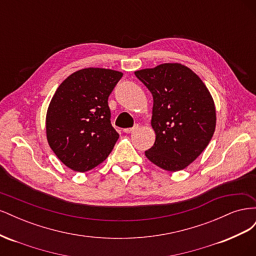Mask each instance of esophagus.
I'll return each instance as SVG.
<instances>
[{"label": "esophagus", "mask_w": 256, "mask_h": 256, "mask_svg": "<svg viewBox=\"0 0 256 256\" xmlns=\"http://www.w3.org/2000/svg\"><path fill=\"white\" fill-rule=\"evenodd\" d=\"M138 128V125H134V127H131V128H125V129H124V132L130 134V132H132V131H134Z\"/></svg>", "instance_id": "34e87169"}]
</instances>
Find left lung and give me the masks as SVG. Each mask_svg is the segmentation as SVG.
Returning a JSON list of instances; mask_svg holds the SVG:
<instances>
[{
    "label": "left lung",
    "instance_id": "1",
    "mask_svg": "<svg viewBox=\"0 0 256 256\" xmlns=\"http://www.w3.org/2000/svg\"><path fill=\"white\" fill-rule=\"evenodd\" d=\"M154 99L152 127L156 134L145 156L170 172L194 161L210 142L216 128L214 99L190 68L166 63L134 72Z\"/></svg>",
    "mask_w": 256,
    "mask_h": 256
}]
</instances>
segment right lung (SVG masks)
I'll return each instance as SVG.
<instances>
[{
  "instance_id": "obj_1",
  "label": "right lung",
  "mask_w": 256,
  "mask_h": 256,
  "mask_svg": "<svg viewBox=\"0 0 256 256\" xmlns=\"http://www.w3.org/2000/svg\"><path fill=\"white\" fill-rule=\"evenodd\" d=\"M122 74L106 68H84L58 88L46 118L51 150L69 168L86 172L104 162L120 138L108 106Z\"/></svg>"
}]
</instances>
